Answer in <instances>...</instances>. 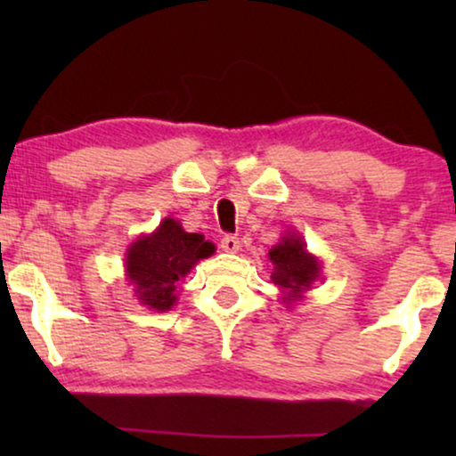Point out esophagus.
<instances>
[{
    "label": "esophagus",
    "mask_w": 456,
    "mask_h": 456,
    "mask_svg": "<svg viewBox=\"0 0 456 456\" xmlns=\"http://www.w3.org/2000/svg\"><path fill=\"white\" fill-rule=\"evenodd\" d=\"M222 248L226 253H236L240 248V240H239V236H234V234H226L222 239Z\"/></svg>",
    "instance_id": "34e87169"
}]
</instances>
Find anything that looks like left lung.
Instances as JSON below:
<instances>
[{"instance_id":"left-lung-1","label":"left lung","mask_w":456,"mask_h":456,"mask_svg":"<svg viewBox=\"0 0 456 456\" xmlns=\"http://www.w3.org/2000/svg\"><path fill=\"white\" fill-rule=\"evenodd\" d=\"M270 259L273 264V284L289 295L286 298L289 303L295 301L320 276V264L314 255L307 253L305 242L295 234L284 236L282 242L270 251Z\"/></svg>"}]
</instances>
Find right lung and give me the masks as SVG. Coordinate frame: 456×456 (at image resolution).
Returning a JSON list of instances; mask_svg holds the SVG:
<instances>
[{
	"label": "right lung",
	"instance_id": "1",
	"mask_svg": "<svg viewBox=\"0 0 456 456\" xmlns=\"http://www.w3.org/2000/svg\"><path fill=\"white\" fill-rule=\"evenodd\" d=\"M216 248L203 234L184 232L176 220H164L158 232L142 236L126 255L128 280L136 286V297L149 309L166 311L176 303V282L192 270L199 259Z\"/></svg>",
	"mask_w": 456,
	"mask_h": 456
}]
</instances>
